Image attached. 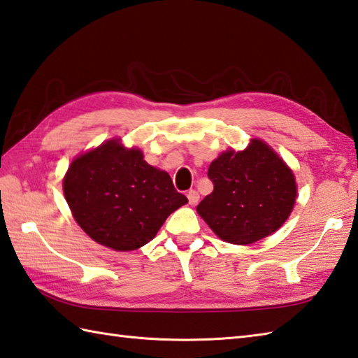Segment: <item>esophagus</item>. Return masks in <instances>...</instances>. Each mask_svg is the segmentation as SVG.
Wrapping results in <instances>:
<instances>
[{"mask_svg":"<svg viewBox=\"0 0 358 358\" xmlns=\"http://www.w3.org/2000/svg\"><path fill=\"white\" fill-rule=\"evenodd\" d=\"M187 198H188V202L192 203V206H194V203H198L199 201V193L196 192V189H189L187 193Z\"/></svg>","mask_w":358,"mask_h":358,"instance_id":"1","label":"esophagus"}]
</instances>
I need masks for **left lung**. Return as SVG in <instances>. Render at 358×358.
Wrapping results in <instances>:
<instances>
[{"mask_svg": "<svg viewBox=\"0 0 358 358\" xmlns=\"http://www.w3.org/2000/svg\"><path fill=\"white\" fill-rule=\"evenodd\" d=\"M213 192L198 213L221 239L252 244L278 230L296 198L295 178L284 160L253 138L244 151H227L210 164Z\"/></svg>", "mask_w": 358, "mask_h": 358, "instance_id": "obj_1", "label": "left lung"}]
</instances>
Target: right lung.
I'll return each mask as SVG.
<instances>
[{"instance_id": "1", "label": "right lung", "mask_w": 358, "mask_h": 358, "mask_svg": "<svg viewBox=\"0 0 358 358\" xmlns=\"http://www.w3.org/2000/svg\"><path fill=\"white\" fill-rule=\"evenodd\" d=\"M64 198L87 235L109 249L136 250L156 236L166 217L188 202L169 173L141 150L108 141L77 157L63 180Z\"/></svg>"}]
</instances>
